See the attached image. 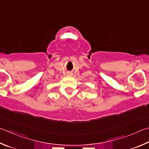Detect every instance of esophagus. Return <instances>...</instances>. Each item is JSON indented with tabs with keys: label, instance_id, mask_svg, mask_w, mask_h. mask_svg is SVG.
I'll list each match as a JSON object with an SVG mask.
<instances>
[{
	"label": "esophagus",
	"instance_id": "34e87169",
	"mask_svg": "<svg viewBox=\"0 0 149 149\" xmlns=\"http://www.w3.org/2000/svg\"><path fill=\"white\" fill-rule=\"evenodd\" d=\"M67 75H69V76H72V74H71V73H68V74H67Z\"/></svg>",
	"mask_w": 149,
	"mask_h": 149
}]
</instances>
